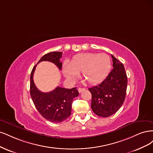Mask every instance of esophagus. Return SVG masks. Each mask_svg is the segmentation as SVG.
Wrapping results in <instances>:
<instances>
[{"instance_id":"esophagus-1","label":"esophagus","mask_w":153,"mask_h":153,"mask_svg":"<svg viewBox=\"0 0 153 153\" xmlns=\"http://www.w3.org/2000/svg\"><path fill=\"white\" fill-rule=\"evenodd\" d=\"M84 90H85V88H78V91L79 93H81Z\"/></svg>"}]
</instances>
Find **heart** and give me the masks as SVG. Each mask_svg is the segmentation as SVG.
<instances>
[{
  "label": "heart",
  "mask_w": 153,
  "mask_h": 153,
  "mask_svg": "<svg viewBox=\"0 0 153 153\" xmlns=\"http://www.w3.org/2000/svg\"><path fill=\"white\" fill-rule=\"evenodd\" d=\"M111 60L105 53H86L79 54L72 58L71 62L63 65V73L69 80L74 79L82 71V76L90 84L102 81L109 73Z\"/></svg>",
  "instance_id": "obj_1"
}]
</instances>
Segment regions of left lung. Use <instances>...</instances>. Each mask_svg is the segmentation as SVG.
Returning a JSON list of instances; mask_svg holds the SVG:
<instances>
[{
  "mask_svg": "<svg viewBox=\"0 0 153 153\" xmlns=\"http://www.w3.org/2000/svg\"><path fill=\"white\" fill-rule=\"evenodd\" d=\"M113 68L99 85L90 88L91 109L98 116L107 117L114 114L123 105L126 97L127 76L123 63L111 55Z\"/></svg>",
  "mask_w": 153,
  "mask_h": 153,
  "instance_id": "obj_1",
  "label": "left lung"
}]
</instances>
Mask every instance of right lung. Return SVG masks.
<instances>
[{
    "mask_svg": "<svg viewBox=\"0 0 153 153\" xmlns=\"http://www.w3.org/2000/svg\"><path fill=\"white\" fill-rule=\"evenodd\" d=\"M62 52H50L44 55L37 63L42 61L51 62L61 70L62 63L60 59ZM36 65L30 74V93L32 101L39 112L46 120L53 123H60L66 120L71 114L73 99L79 95L77 88L66 89L57 87L55 90L48 93L39 91L34 84L33 76Z\"/></svg>",
    "mask_w": 153,
    "mask_h": 153,
    "instance_id": "1",
    "label": "right lung"
}]
</instances>
